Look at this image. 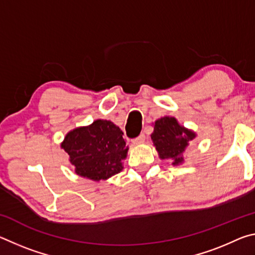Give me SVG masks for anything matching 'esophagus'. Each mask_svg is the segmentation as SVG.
Wrapping results in <instances>:
<instances>
[{
	"mask_svg": "<svg viewBox=\"0 0 255 255\" xmlns=\"http://www.w3.org/2000/svg\"><path fill=\"white\" fill-rule=\"evenodd\" d=\"M143 141H145V135H144V133H140L139 136L136 137V138H133V139H132V143L133 144H140V143H143Z\"/></svg>",
	"mask_w": 255,
	"mask_h": 255,
	"instance_id": "34e87169",
	"label": "esophagus"
}]
</instances>
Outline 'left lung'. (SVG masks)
<instances>
[{"label":"left lung","mask_w":255,"mask_h":255,"mask_svg":"<svg viewBox=\"0 0 255 255\" xmlns=\"http://www.w3.org/2000/svg\"><path fill=\"white\" fill-rule=\"evenodd\" d=\"M196 132L187 129L174 117H163L154 124L150 135L161 159H172V165L182 164L183 153L189 144L196 138Z\"/></svg>","instance_id":"obj_1"}]
</instances>
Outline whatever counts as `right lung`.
Listing matches in <instances>:
<instances>
[{"label":"right lung","mask_w":255,"mask_h":255,"mask_svg":"<svg viewBox=\"0 0 255 255\" xmlns=\"http://www.w3.org/2000/svg\"><path fill=\"white\" fill-rule=\"evenodd\" d=\"M123 135L110 120L98 119L89 126L67 132L60 146L70 155L77 175L105 181L124 169L128 146Z\"/></svg>","instance_id":"1"}]
</instances>
